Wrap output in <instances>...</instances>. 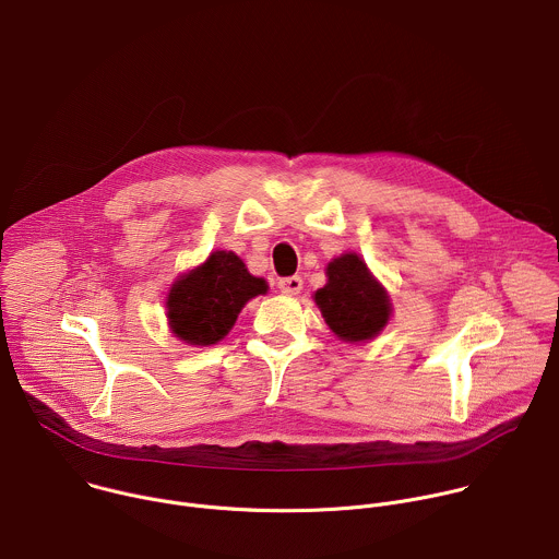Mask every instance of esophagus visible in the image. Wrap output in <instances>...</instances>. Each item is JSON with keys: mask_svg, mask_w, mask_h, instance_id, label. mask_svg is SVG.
Returning a JSON list of instances; mask_svg holds the SVG:
<instances>
[{"mask_svg": "<svg viewBox=\"0 0 559 559\" xmlns=\"http://www.w3.org/2000/svg\"><path fill=\"white\" fill-rule=\"evenodd\" d=\"M278 289H281L283 294L296 296V294H300V289H302V278H300V276H287V278H281V281H278Z\"/></svg>", "mask_w": 559, "mask_h": 559, "instance_id": "1", "label": "esophagus"}]
</instances>
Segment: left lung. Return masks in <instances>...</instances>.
<instances>
[{
	"label": "left lung",
	"instance_id": "obj_1",
	"mask_svg": "<svg viewBox=\"0 0 559 559\" xmlns=\"http://www.w3.org/2000/svg\"><path fill=\"white\" fill-rule=\"evenodd\" d=\"M324 274L326 283L313 294V302L333 335L350 344L378 337L393 316V302L366 261L357 252H344L326 263Z\"/></svg>",
	"mask_w": 559,
	"mask_h": 559
}]
</instances>
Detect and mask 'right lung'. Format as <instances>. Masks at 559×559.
<instances>
[{
	"mask_svg": "<svg viewBox=\"0 0 559 559\" xmlns=\"http://www.w3.org/2000/svg\"><path fill=\"white\" fill-rule=\"evenodd\" d=\"M267 289V281L252 276L235 252L215 250L168 287L164 300L168 329L191 346L217 344L230 333L248 300Z\"/></svg>",
	"mask_w": 559,
	"mask_h": 559,
	"instance_id": "add662e5",
	"label": "right lung"
}]
</instances>
